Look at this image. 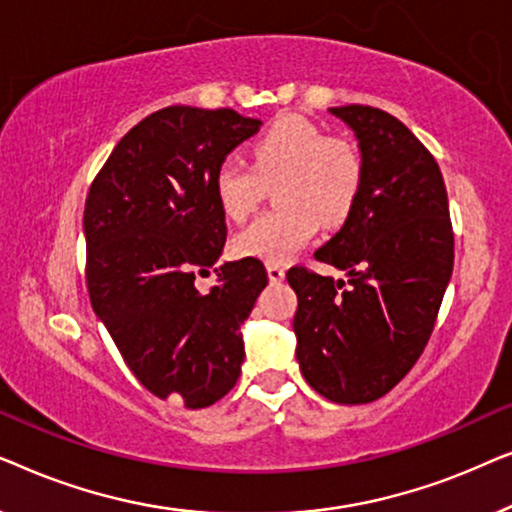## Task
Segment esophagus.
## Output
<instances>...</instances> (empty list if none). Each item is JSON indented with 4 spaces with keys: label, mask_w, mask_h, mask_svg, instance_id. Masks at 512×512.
<instances>
[{
    "label": "esophagus",
    "mask_w": 512,
    "mask_h": 512,
    "mask_svg": "<svg viewBox=\"0 0 512 512\" xmlns=\"http://www.w3.org/2000/svg\"><path fill=\"white\" fill-rule=\"evenodd\" d=\"M268 277L270 282H282L284 279V268L279 263H268Z\"/></svg>",
    "instance_id": "obj_1"
}]
</instances>
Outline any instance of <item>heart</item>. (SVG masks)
Here are the masks:
<instances>
[{
  "label": "heart",
  "mask_w": 512,
  "mask_h": 512,
  "mask_svg": "<svg viewBox=\"0 0 512 512\" xmlns=\"http://www.w3.org/2000/svg\"><path fill=\"white\" fill-rule=\"evenodd\" d=\"M279 209L261 214L233 240L235 254L282 263L317 235L338 226L363 186V158L352 142L328 137L319 125L284 116L251 146V165L228 156L216 165L214 195L223 214L242 221L275 186Z\"/></svg>",
  "instance_id": "1"
}]
</instances>
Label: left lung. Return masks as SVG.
<instances>
[{
    "instance_id": "left-lung-1",
    "label": "left lung",
    "mask_w": 512,
    "mask_h": 512,
    "mask_svg": "<svg viewBox=\"0 0 512 512\" xmlns=\"http://www.w3.org/2000/svg\"><path fill=\"white\" fill-rule=\"evenodd\" d=\"M359 139L363 186L345 226L314 251L345 270L333 279L296 265V359L328 401H377L410 373L450 284L454 233L443 174L396 116L363 104L333 107Z\"/></svg>"
}]
</instances>
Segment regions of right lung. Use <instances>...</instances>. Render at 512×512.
I'll list each match as a JSON object with an SVG mask.
<instances>
[{
    "label": "right lung",
    "mask_w": 512,
    "mask_h": 512,
    "mask_svg": "<svg viewBox=\"0 0 512 512\" xmlns=\"http://www.w3.org/2000/svg\"><path fill=\"white\" fill-rule=\"evenodd\" d=\"M261 128L235 109L165 107L139 121L90 184V303L132 375L158 398L214 405L242 373L240 326L268 272L258 258L219 263L226 214L216 165ZM215 268L209 294L194 277Z\"/></svg>",
    "instance_id": "right-lung-1"
}]
</instances>
